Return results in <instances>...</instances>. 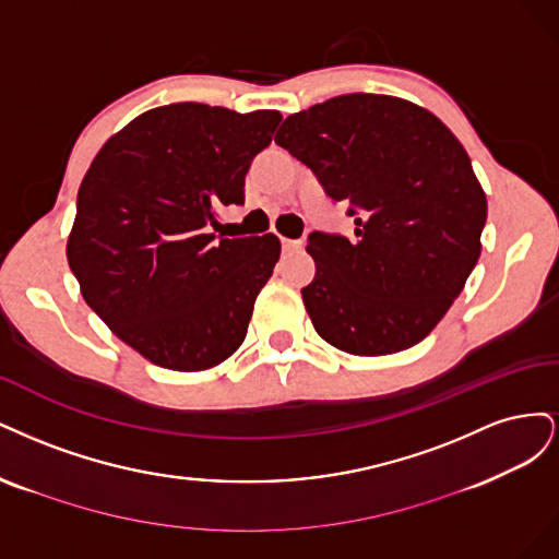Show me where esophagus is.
Masks as SVG:
<instances>
[{"mask_svg":"<svg viewBox=\"0 0 559 559\" xmlns=\"http://www.w3.org/2000/svg\"><path fill=\"white\" fill-rule=\"evenodd\" d=\"M281 248H283V253H297V250H301V241L281 239Z\"/></svg>","mask_w":559,"mask_h":559,"instance_id":"1","label":"esophagus"}]
</instances>
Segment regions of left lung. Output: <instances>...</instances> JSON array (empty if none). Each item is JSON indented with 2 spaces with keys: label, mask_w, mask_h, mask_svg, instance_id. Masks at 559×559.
<instances>
[{
  "label": "left lung",
  "mask_w": 559,
  "mask_h": 559,
  "mask_svg": "<svg viewBox=\"0 0 559 559\" xmlns=\"http://www.w3.org/2000/svg\"><path fill=\"white\" fill-rule=\"evenodd\" d=\"M276 143L355 223L353 237L309 234L301 297L316 332L369 357L420 344L480 255L488 202L462 143L420 106L367 93L285 118Z\"/></svg>",
  "instance_id": "8db88e82"
}]
</instances>
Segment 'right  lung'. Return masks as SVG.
Segmentation results:
<instances>
[{
    "instance_id": "right-lung-1",
    "label": "right lung",
    "mask_w": 559,
    "mask_h": 559,
    "mask_svg": "<svg viewBox=\"0 0 559 559\" xmlns=\"http://www.w3.org/2000/svg\"><path fill=\"white\" fill-rule=\"evenodd\" d=\"M278 122V111L157 106L90 165L67 260L90 309L153 365L202 371L243 344L281 243L211 227L215 209L243 204L250 162Z\"/></svg>"
}]
</instances>
